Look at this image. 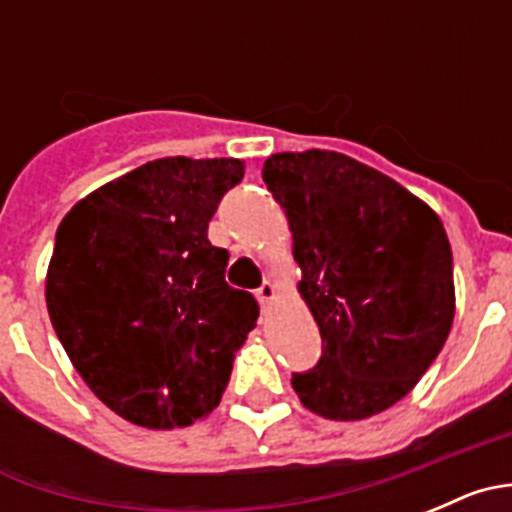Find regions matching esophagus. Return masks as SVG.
Listing matches in <instances>:
<instances>
[{
  "label": "esophagus",
  "mask_w": 512,
  "mask_h": 512,
  "mask_svg": "<svg viewBox=\"0 0 512 512\" xmlns=\"http://www.w3.org/2000/svg\"><path fill=\"white\" fill-rule=\"evenodd\" d=\"M259 300H261V305H271V302L277 300V287H274V284H271V282L261 284Z\"/></svg>",
  "instance_id": "obj_1"
}]
</instances>
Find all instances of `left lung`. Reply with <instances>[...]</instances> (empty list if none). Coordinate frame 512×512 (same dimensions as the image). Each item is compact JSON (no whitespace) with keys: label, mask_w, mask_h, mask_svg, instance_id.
Masks as SVG:
<instances>
[{"label":"left lung","mask_w":512,"mask_h":512,"mask_svg":"<svg viewBox=\"0 0 512 512\" xmlns=\"http://www.w3.org/2000/svg\"><path fill=\"white\" fill-rule=\"evenodd\" d=\"M266 189L292 233L297 284L323 336L315 369L292 377L320 418L392 408L438 356L456 312L441 217L382 171L336 151L274 153Z\"/></svg>","instance_id":"left-lung-1"}]
</instances>
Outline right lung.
<instances>
[{"instance_id": "1", "label": "right lung", "mask_w": 512, "mask_h": 512, "mask_svg": "<svg viewBox=\"0 0 512 512\" xmlns=\"http://www.w3.org/2000/svg\"><path fill=\"white\" fill-rule=\"evenodd\" d=\"M241 158H156L89 192L58 225L45 274L53 330L89 390L151 431L220 405L259 307L207 241Z\"/></svg>"}]
</instances>
